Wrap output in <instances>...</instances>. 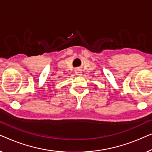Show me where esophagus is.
Returning a JSON list of instances; mask_svg holds the SVG:
<instances>
[{
  "instance_id": "obj_1",
  "label": "esophagus",
  "mask_w": 152,
  "mask_h": 152,
  "mask_svg": "<svg viewBox=\"0 0 152 152\" xmlns=\"http://www.w3.org/2000/svg\"><path fill=\"white\" fill-rule=\"evenodd\" d=\"M76 75L78 76H82V71H81V69H80V68H77V69H76Z\"/></svg>"
}]
</instances>
